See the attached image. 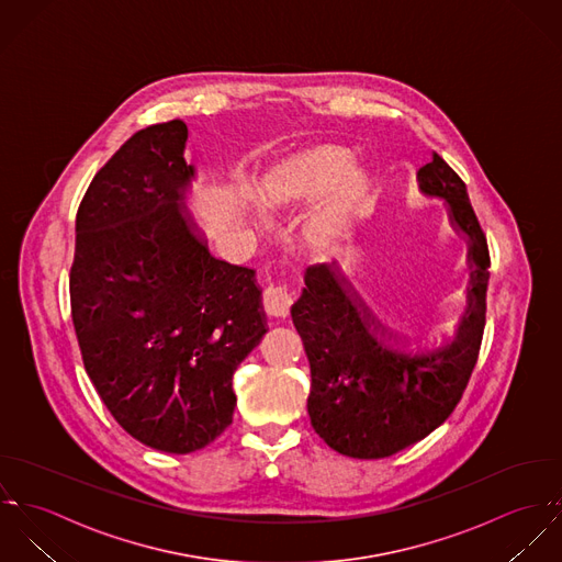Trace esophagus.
Here are the masks:
<instances>
[{"instance_id": "34e87169", "label": "esophagus", "mask_w": 562, "mask_h": 562, "mask_svg": "<svg viewBox=\"0 0 562 562\" xmlns=\"http://www.w3.org/2000/svg\"><path fill=\"white\" fill-rule=\"evenodd\" d=\"M293 297L286 286H267L262 291V308L269 317H286L291 311Z\"/></svg>"}]
</instances>
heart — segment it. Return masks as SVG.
Instances as JSON below:
<instances>
[{"mask_svg": "<svg viewBox=\"0 0 562 562\" xmlns=\"http://www.w3.org/2000/svg\"><path fill=\"white\" fill-rule=\"evenodd\" d=\"M249 193L265 213L311 206L297 224V240L306 254L326 258L351 234L369 195V178L351 162L345 145L317 140L269 162Z\"/></svg>", "mask_w": 562, "mask_h": 562, "instance_id": "obj_1", "label": "heart"}]
</instances>
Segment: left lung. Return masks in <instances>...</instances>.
<instances>
[{"label": "left lung", "mask_w": 562, "mask_h": 562, "mask_svg": "<svg viewBox=\"0 0 562 562\" xmlns=\"http://www.w3.org/2000/svg\"><path fill=\"white\" fill-rule=\"evenodd\" d=\"M417 182L428 200L448 206L449 225L467 240L460 313L443 319L432 338L408 337L347 286L335 262L306 269V289L291 308L311 362V424L351 458H386L437 430L460 402L482 345L486 236L464 182L437 151Z\"/></svg>", "instance_id": "left-lung-1"}]
</instances>
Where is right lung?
I'll return each instance as SVG.
<instances>
[{
  "instance_id": "1",
  "label": "right lung",
  "mask_w": 562,
  "mask_h": 562,
  "mask_svg": "<svg viewBox=\"0 0 562 562\" xmlns=\"http://www.w3.org/2000/svg\"><path fill=\"white\" fill-rule=\"evenodd\" d=\"M180 119L132 134L76 217L71 317L85 369L143 446L191 453L232 424V375L267 333L254 269L209 251L187 220Z\"/></svg>"
}]
</instances>
